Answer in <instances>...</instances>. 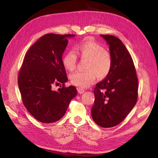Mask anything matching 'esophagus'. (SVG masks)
<instances>
[{"instance_id": "34e87169", "label": "esophagus", "mask_w": 158, "mask_h": 158, "mask_svg": "<svg viewBox=\"0 0 158 158\" xmlns=\"http://www.w3.org/2000/svg\"><path fill=\"white\" fill-rule=\"evenodd\" d=\"M84 92H85V90H84V88H78V94H82L83 93H84Z\"/></svg>"}]
</instances>
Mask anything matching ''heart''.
Returning <instances> with one entry per match:
<instances>
[{
	"instance_id": "b5f03b06",
	"label": "heart",
	"mask_w": 158,
	"mask_h": 158,
	"mask_svg": "<svg viewBox=\"0 0 158 158\" xmlns=\"http://www.w3.org/2000/svg\"><path fill=\"white\" fill-rule=\"evenodd\" d=\"M76 52L82 60H85L84 72H76L70 76L71 83L79 88H88L92 85L97 76L103 79L110 73L113 66L111 54L98 43L85 40L76 47ZM75 52L69 51L63 55L62 63L64 67L73 71L77 64Z\"/></svg>"
}]
</instances>
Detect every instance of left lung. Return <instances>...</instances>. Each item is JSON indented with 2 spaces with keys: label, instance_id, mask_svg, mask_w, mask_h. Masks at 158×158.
<instances>
[{
  "label": "left lung",
  "instance_id": "obj_1",
  "mask_svg": "<svg viewBox=\"0 0 158 158\" xmlns=\"http://www.w3.org/2000/svg\"><path fill=\"white\" fill-rule=\"evenodd\" d=\"M109 45L113 66L106 78L94 88L92 116L98 125H118L135 107L138 99V78L132 57L123 43L113 35H100Z\"/></svg>",
  "mask_w": 158,
  "mask_h": 158
}]
</instances>
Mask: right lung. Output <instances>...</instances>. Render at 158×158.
Returning a JSON list of instances; mask_svg holds the SVG:
<instances>
[{
  "label": "right lung",
  "mask_w": 158,
  "mask_h": 158,
  "mask_svg": "<svg viewBox=\"0 0 158 158\" xmlns=\"http://www.w3.org/2000/svg\"><path fill=\"white\" fill-rule=\"evenodd\" d=\"M74 36L47 33L30 47L23 59L18 79L22 99L27 111L41 123L60 120L77 94L74 86H64L68 78L62 63L67 38ZM60 83L63 87L52 89Z\"/></svg>",
  "instance_id": "add662e5"
}]
</instances>
